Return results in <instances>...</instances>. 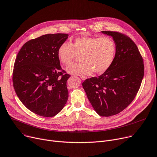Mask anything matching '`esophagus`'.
Wrapping results in <instances>:
<instances>
[{
  "instance_id": "obj_1",
  "label": "esophagus",
  "mask_w": 157,
  "mask_h": 157,
  "mask_svg": "<svg viewBox=\"0 0 157 157\" xmlns=\"http://www.w3.org/2000/svg\"><path fill=\"white\" fill-rule=\"evenodd\" d=\"M80 78H81L82 80H85L87 78V77H85V76H80Z\"/></svg>"
}]
</instances>
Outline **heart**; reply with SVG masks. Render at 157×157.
I'll return each mask as SVG.
<instances>
[{
	"label": "heart",
	"mask_w": 157,
	"mask_h": 157,
	"mask_svg": "<svg viewBox=\"0 0 157 157\" xmlns=\"http://www.w3.org/2000/svg\"><path fill=\"white\" fill-rule=\"evenodd\" d=\"M116 53L114 40L109 37H80L71 44L63 43L58 50L59 61L65 65L81 56V63L67 67L68 73L74 75H90L92 72L101 74L113 64Z\"/></svg>",
	"instance_id": "1"
}]
</instances>
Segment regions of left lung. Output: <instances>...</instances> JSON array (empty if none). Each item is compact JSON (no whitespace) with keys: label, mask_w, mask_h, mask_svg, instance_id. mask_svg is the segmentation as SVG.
I'll return each instance as SVG.
<instances>
[{"label":"left lung","mask_w":157,"mask_h":157,"mask_svg":"<svg viewBox=\"0 0 157 157\" xmlns=\"http://www.w3.org/2000/svg\"><path fill=\"white\" fill-rule=\"evenodd\" d=\"M113 37L116 53L111 66L98 77L82 83L88 99L101 116H111L123 111L135 99L144 76L143 58L136 44L116 31H101Z\"/></svg>","instance_id":"8db88e82"}]
</instances>
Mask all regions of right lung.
<instances>
[{"label":"right lung","instance_id":"right-lung-1","mask_svg":"<svg viewBox=\"0 0 157 157\" xmlns=\"http://www.w3.org/2000/svg\"><path fill=\"white\" fill-rule=\"evenodd\" d=\"M67 34H48L26 42L14 65L13 82L19 100L29 110L53 117L62 110L68 98L70 77L60 66L58 50Z\"/></svg>","mask_w":157,"mask_h":157}]
</instances>
